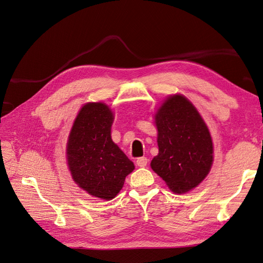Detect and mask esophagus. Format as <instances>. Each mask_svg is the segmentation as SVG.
Wrapping results in <instances>:
<instances>
[{"label": "esophagus", "mask_w": 263, "mask_h": 263, "mask_svg": "<svg viewBox=\"0 0 263 263\" xmlns=\"http://www.w3.org/2000/svg\"><path fill=\"white\" fill-rule=\"evenodd\" d=\"M147 163H148V159L146 157H139L137 159V165L139 167H145L147 165Z\"/></svg>", "instance_id": "1"}]
</instances>
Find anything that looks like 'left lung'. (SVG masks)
<instances>
[{"label": "left lung", "instance_id": "8db88e82", "mask_svg": "<svg viewBox=\"0 0 263 263\" xmlns=\"http://www.w3.org/2000/svg\"><path fill=\"white\" fill-rule=\"evenodd\" d=\"M158 155L153 171L173 192L185 193L201 183L213 164V143L208 126L191 101L169 96L155 115Z\"/></svg>", "mask_w": 263, "mask_h": 263}]
</instances>
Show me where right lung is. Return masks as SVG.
Instances as JSON below:
<instances>
[{"label":"right lung","instance_id":"add662e5","mask_svg":"<svg viewBox=\"0 0 263 263\" xmlns=\"http://www.w3.org/2000/svg\"><path fill=\"white\" fill-rule=\"evenodd\" d=\"M114 114L104 103L84 105L75 118L66 144L73 180L90 196L114 199L134 164L111 140Z\"/></svg>","mask_w":263,"mask_h":263}]
</instances>
